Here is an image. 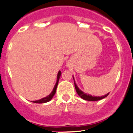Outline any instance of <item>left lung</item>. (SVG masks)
<instances>
[{"instance_id":"obj_1","label":"left lung","mask_w":133,"mask_h":133,"mask_svg":"<svg viewBox=\"0 0 133 133\" xmlns=\"http://www.w3.org/2000/svg\"><path fill=\"white\" fill-rule=\"evenodd\" d=\"M74 79V78H73ZM74 84H75V90L77 93L78 94V95L81 97V98H82L84 100H86V101H98V100H101V99H103V98L106 97L109 94H107V95H104V96H101V97H93L91 96V95H89V94H84V92H82L81 90H79L77 86L76 85L75 82L74 81Z\"/></svg>"}]
</instances>
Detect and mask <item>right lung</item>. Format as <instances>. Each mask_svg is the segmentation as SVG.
<instances>
[{
	"label": "right lung",
	"mask_w": 133,
	"mask_h": 133,
	"mask_svg": "<svg viewBox=\"0 0 133 133\" xmlns=\"http://www.w3.org/2000/svg\"><path fill=\"white\" fill-rule=\"evenodd\" d=\"M61 73H62L60 71L58 72V73L57 81H56V84H55L53 90H52V91L51 92V94H50L49 95H48L47 97H46L43 98V99H39V100H38V101H33V103H47V102H48V101H49L50 100H51V99L53 97L54 95H55V93H56V88H57L58 84V81H59V78H60V75H61Z\"/></svg>",
	"instance_id": "obj_1"
}]
</instances>
